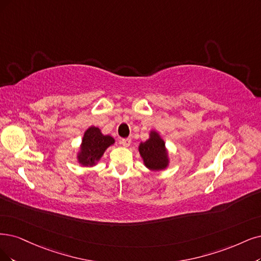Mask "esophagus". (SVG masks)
Wrapping results in <instances>:
<instances>
[{
    "label": "esophagus",
    "mask_w": 261,
    "mask_h": 261,
    "mask_svg": "<svg viewBox=\"0 0 261 261\" xmlns=\"http://www.w3.org/2000/svg\"><path fill=\"white\" fill-rule=\"evenodd\" d=\"M120 144L122 146L124 147H128L131 145V139L130 138H127V139H121L120 140Z\"/></svg>",
    "instance_id": "34e87169"
}]
</instances>
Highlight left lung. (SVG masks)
<instances>
[{
  "mask_svg": "<svg viewBox=\"0 0 261 261\" xmlns=\"http://www.w3.org/2000/svg\"><path fill=\"white\" fill-rule=\"evenodd\" d=\"M140 153L145 166L150 170H162L168 166V155L165 142L157 132H151L150 138L140 144Z\"/></svg>",
  "mask_w": 261,
  "mask_h": 261,
  "instance_id": "8db88e82",
  "label": "left lung"
}]
</instances>
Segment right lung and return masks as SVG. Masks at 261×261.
Wrapping results in <instances>:
<instances>
[{
	"mask_svg": "<svg viewBox=\"0 0 261 261\" xmlns=\"http://www.w3.org/2000/svg\"><path fill=\"white\" fill-rule=\"evenodd\" d=\"M113 143L114 139L110 136H103L99 128H89L85 132L83 139L82 150L79 156L80 162L84 166H93Z\"/></svg>",
	"mask_w": 261,
	"mask_h": 261,
	"instance_id": "right-lung-1",
	"label": "right lung"
}]
</instances>
